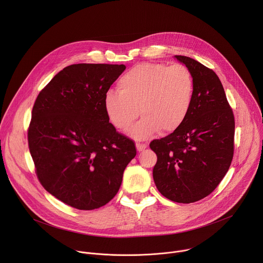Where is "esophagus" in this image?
Returning <instances> with one entry per match:
<instances>
[{"instance_id": "obj_1", "label": "esophagus", "mask_w": 263, "mask_h": 263, "mask_svg": "<svg viewBox=\"0 0 263 263\" xmlns=\"http://www.w3.org/2000/svg\"><path fill=\"white\" fill-rule=\"evenodd\" d=\"M146 146H147L146 143H140V142H137V143H136V148H137V151H139V152L143 151V149H144Z\"/></svg>"}]
</instances>
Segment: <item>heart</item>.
<instances>
[{"mask_svg":"<svg viewBox=\"0 0 263 263\" xmlns=\"http://www.w3.org/2000/svg\"><path fill=\"white\" fill-rule=\"evenodd\" d=\"M118 87L105 95L106 114L116 128L128 131L140 111L143 118L131 133L138 140L180 128L195 98L193 73L179 63L137 64L120 78Z\"/></svg>","mask_w":263,"mask_h":263,"instance_id":"1","label":"heart"}]
</instances>
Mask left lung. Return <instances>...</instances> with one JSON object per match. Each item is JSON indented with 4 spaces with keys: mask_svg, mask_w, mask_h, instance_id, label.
I'll use <instances>...</instances> for the list:
<instances>
[{
    "mask_svg": "<svg viewBox=\"0 0 263 263\" xmlns=\"http://www.w3.org/2000/svg\"><path fill=\"white\" fill-rule=\"evenodd\" d=\"M191 70L195 98L183 125L149 147L157 155L153 178L157 190L177 203L210 195L227 174L234 154L235 121L217 74L199 61L175 56Z\"/></svg>",
    "mask_w": 263,
    "mask_h": 263,
    "instance_id": "left-lung-1",
    "label": "left lung"
}]
</instances>
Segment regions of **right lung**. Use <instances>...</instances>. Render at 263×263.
Returning <instances> with one entry per match:
<instances>
[{"label": "right lung", "mask_w": 263, "mask_h": 263, "mask_svg": "<svg viewBox=\"0 0 263 263\" xmlns=\"http://www.w3.org/2000/svg\"><path fill=\"white\" fill-rule=\"evenodd\" d=\"M124 64L78 63L60 70L32 109L28 144L45 190L80 210L115 198L135 142L109 123L105 95Z\"/></svg>", "instance_id": "right-lung-1"}]
</instances>
